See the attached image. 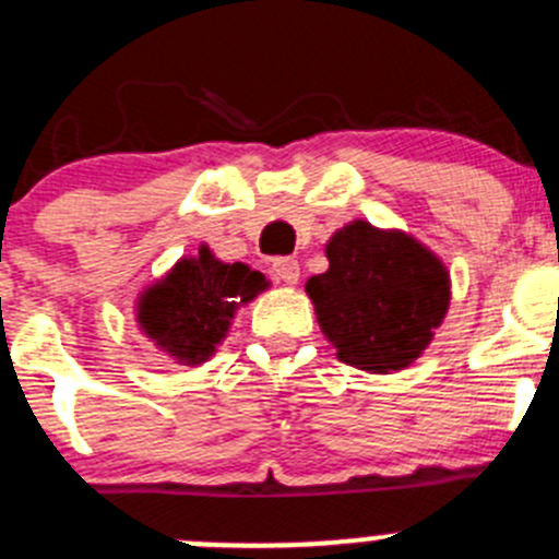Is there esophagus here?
<instances>
[{"label": "esophagus", "instance_id": "obj_1", "mask_svg": "<svg viewBox=\"0 0 559 559\" xmlns=\"http://www.w3.org/2000/svg\"><path fill=\"white\" fill-rule=\"evenodd\" d=\"M272 272H274V277L287 282V285H296V282H298V261H296V258H274Z\"/></svg>", "mask_w": 559, "mask_h": 559}]
</instances>
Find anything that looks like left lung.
<instances>
[{
    "label": "left lung",
    "instance_id": "obj_1",
    "mask_svg": "<svg viewBox=\"0 0 559 559\" xmlns=\"http://www.w3.org/2000/svg\"><path fill=\"white\" fill-rule=\"evenodd\" d=\"M329 272L307 282L340 361L367 372L405 369L432 342L451 304L438 255L400 230L345 225L325 245Z\"/></svg>",
    "mask_w": 559,
    "mask_h": 559
}]
</instances>
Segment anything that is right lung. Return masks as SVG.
<instances>
[{"mask_svg":"<svg viewBox=\"0 0 559 559\" xmlns=\"http://www.w3.org/2000/svg\"><path fill=\"white\" fill-rule=\"evenodd\" d=\"M269 282L245 263H223L206 245L181 258L157 285L138 298V325L176 364L209 361L228 334L234 312Z\"/></svg>","mask_w":559,"mask_h":559,"instance_id":"add662e5","label":"right lung"}]
</instances>
